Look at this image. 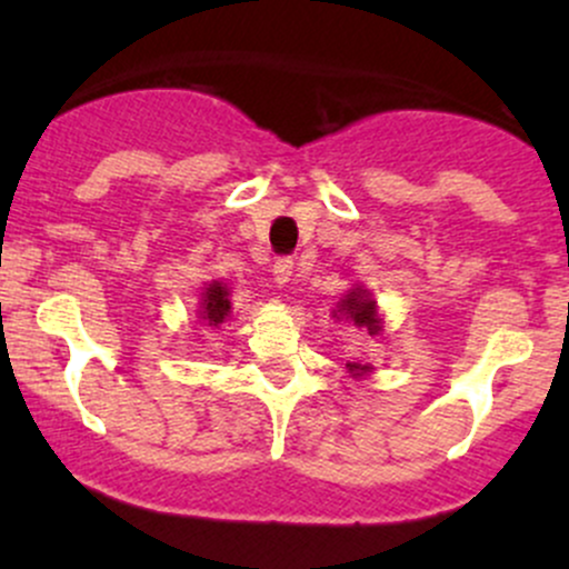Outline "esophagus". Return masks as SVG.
I'll return each instance as SVG.
<instances>
[{
	"label": "esophagus",
	"instance_id": "34e87169",
	"mask_svg": "<svg viewBox=\"0 0 569 569\" xmlns=\"http://www.w3.org/2000/svg\"><path fill=\"white\" fill-rule=\"evenodd\" d=\"M291 272H293V259L291 257H280L278 262L272 264V280H276L278 286L289 283Z\"/></svg>",
	"mask_w": 569,
	"mask_h": 569
}]
</instances>
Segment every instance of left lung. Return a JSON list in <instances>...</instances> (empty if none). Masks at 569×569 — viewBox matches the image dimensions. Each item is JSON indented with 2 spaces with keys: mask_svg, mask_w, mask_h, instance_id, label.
I'll use <instances>...</instances> for the list:
<instances>
[{
  "mask_svg": "<svg viewBox=\"0 0 569 569\" xmlns=\"http://www.w3.org/2000/svg\"><path fill=\"white\" fill-rule=\"evenodd\" d=\"M337 321H348L358 329H367L371 337L380 335L382 331V318L377 316V302L371 299V293L363 289V286H356L345 293V299H339L337 310H335ZM352 377H363L367 371H371L369 363H345Z\"/></svg>",
  "mask_w": 569,
  "mask_h": 569,
  "instance_id": "obj_1",
  "label": "left lung"
}]
</instances>
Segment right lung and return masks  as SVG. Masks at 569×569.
Instances as JSON below:
<instances>
[{
	"instance_id": "obj_1",
	"label": "right lung",
	"mask_w": 569,
	"mask_h": 569,
	"mask_svg": "<svg viewBox=\"0 0 569 569\" xmlns=\"http://www.w3.org/2000/svg\"><path fill=\"white\" fill-rule=\"evenodd\" d=\"M230 312H232V302H230V291H227V286H221L219 280L208 283V289L202 291L198 316L208 326H219L230 318Z\"/></svg>"
}]
</instances>
